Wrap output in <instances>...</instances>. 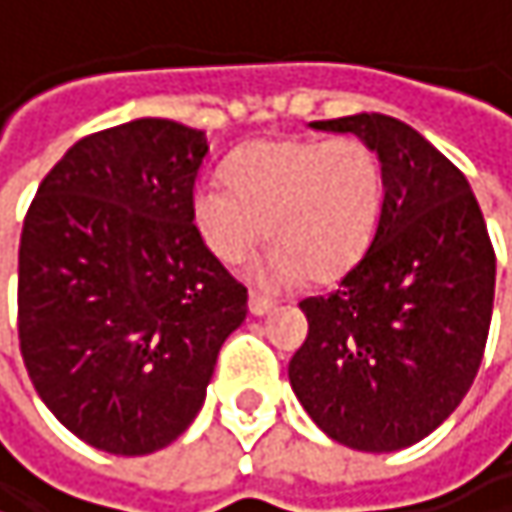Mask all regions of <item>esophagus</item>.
Here are the masks:
<instances>
[{
    "mask_svg": "<svg viewBox=\"0 0 512 512\" xmlns=\"http://www.w3.org/2000/svg\"><path fill=\"white\" fill-rule=\"evenodd\" d=\"M276 309V303L270 300V297H261V294H251L248 297V312L254 315V318H264V315H270Z\"/></svg>",
    "mask_w": 512,
    "mask_h": 512,
    "instance_id": "obj_1",
    "label": "esophagus"
}]
</instances>
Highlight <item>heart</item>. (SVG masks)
<instances>
[{"label":"heart","instance_id":"obj_1","mask_svg":"<svg viewBox=\"0 0 512 512\" xmlns=\"http://www.w3.org/2000/svg\"><path fill=\"white\" fill-rule=\"evenodd\" d=\"M387 179L378 152L351 134L270 137L236 149L224 185L191 194V224L215 261L233 267L267 236L254 267L261 288H291L312 276L333 282L354 270L381 227Z\"/></svg>","mask_w":512,"mask_h":512}]
</instances>
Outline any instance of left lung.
<instances>
[{"mask_svg":"<svg viewBox=\"0 0 512 512\" xmlns=\"http://www.w3.org/2000/svg\"><path fill=\"white\" fill-rule=\"evenodd\" d=\"M366 140L387 179L366 258L327 297H309V339L288 366L309 417L363 453L405 450L465 399L483 360L495 251L465 173L420 131L354 113L309 122Z\"/></svg>","mask_w":512,"mask_h":512,"instance_id":"obj_1","label":"left lung"}]
</instances>
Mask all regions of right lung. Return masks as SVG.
I'll return each mask as SVG.
<instances>
[{"instance_id": "obj_1", "label": "right lung", "mask_w": 512, "mask_h": 512, "mask_svg": "<svg viewBox=\"0 0 512 512\" xmlns=\"http://www.w3.org/2000/svg\"><path fill=\"white\" fill-rule=\"evenodd\" d=\"M206 134L131 119L77 140L38 185L17 267L26 372L95 450L146 456L203 408L245 288L191 224Z\"/></svg>"}]
</instances>
